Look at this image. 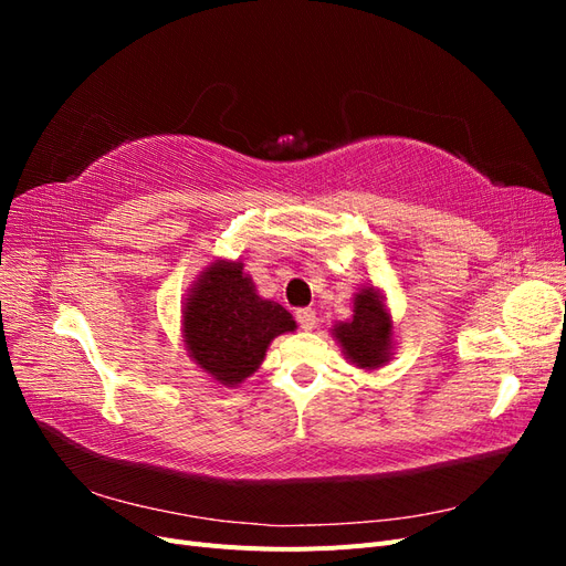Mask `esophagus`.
Masks as SVG:
<instances>
[{"label":"esophagus","mask_w":566,"mask_h":566,"mask_svg":"<svg viewBox=\"0 0 566 566\" xmlns=\"http://www.w3.org/2000/svg\"><path fill=\"white\" fill-rule=\"evenodd\" d=\"M297 323H300V328H304V331H314L316 328V314L312 310H300L297 312Z\"/></svg>","instance_id":"obj_1"}]
</instances>
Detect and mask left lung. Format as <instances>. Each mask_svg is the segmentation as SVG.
I'll list each match as a JSON object with an SVG mask.
<instances>
[{
    "label": "left lung",
    "instance_id": "8db88e82",
    "mask_svg": "<svg viewBox=\"0 0 566 566\" xmlns=\"http://www.w3.org/2000/svg\"><path fill=\"white\" fill-rule=\"evenodd\" d=\"M331 335L354 368L366 373L385 368L397 349V335L382 290L375 283L358 287L352 300V316L337 321Z\"/></svg>",
    "mask_w": 566,
    "mask_h": 566
}]
</instances>
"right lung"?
I'll list each match as a JSON object with an SVG mask.
<instances>
[{
  "label": "right lung",
  "instance_id": "1",
  "mask_svg": "<svg viewBox=\"0 0 566 566\" xmlns=\"http://www.w3.org/2000/svg\"><path fill=\"white\" fill-rule=\"evenodd\" d=\"M297 323L264 300L241 260L208 262L181 302V337L191 361L221 387H241L262 366L273 339Z\"/></svg>",
  "mask_w": 566,
  "mask_h": 566
}]
</instances>
